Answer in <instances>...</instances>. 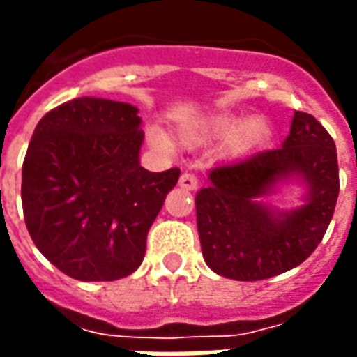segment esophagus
Segmentation results:
<instances>
[{
  "label": "esophagus",
  "mask_w": 357,
  "mask_h": 357,
  "mask_svg": "<svg viewBox=\"0 0 357 357\" xmlns=\"http://www.w3.org/2000/svg\"><path fill=\"white\" fill-rule=\"evenodd\" d=\"M199 178L195 176V174H189V172H185V174H181V178H179V185L183 187V189H187V191H195V189H199Z\"/></svg>",
  "instance_id": "esophagus-1"
}]
</instances>
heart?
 <instances>
[{
    "instance_id": "obj_1",
    "label": "heart",
    "mask_w": 357,
    "mask_h": 357,
    "mask_svg": "<svg viewBox=\"0 0 357 357\" xmlns=\"http://www.w3.org/2000/svg\"><path fill=\"white\" fill-rule=\"evenodd\" d=\"M240 121L231 115H215V117H208L199 121L197 125L191 126L185 132V138L191 142H208V139H221L229 138L232 134H236L232 138V147L238 151H245L252 149L255 145H261L268 138L271 128L266 125V121L263 119H252L250 123H245L241 130ZM157 144H165V139L157 138Z\"/></svg>"
}]
</instances>
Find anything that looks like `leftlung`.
I'll return each mask as SVG.
<instances>
[{"mask_svg": "<svg viewBox=\"0 0 357 357\" xmlns=\"http://www.w3.org/2000/svg\"><path fill=\"white\" fill-rule=\"evenodd\" d=\"M299 173L309 200L291 214L274 216L257 202L280 178ZM337 149L329 132L308 113L295 112L284 145L221 165L195 197L206 263L225 278L255 282L308 259L324 238L339 197Z\"/></svg>", "mask_w": 357, "mask_h": 357, "instance_id": "8db88e82", "label": "left lung"}]
</instances>
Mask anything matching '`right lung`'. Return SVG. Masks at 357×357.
Here are the masks:
<instances>
[{"mask_svg":"<svg viewBox=\"0 0 357 357\" xmlns=\"http://www.w3.org/2000/svg\"><path fill=\"white\" fill-rule=\"evenodd\" d=\"M138 109L75 98L36 126L22 165V210L33 244L58 271L112 282L144 261L147 232L179 168L139 166Z\"/></svg>","mask_w":357,"mask_h":357,"instance_id":"1","label":"right lung"}]
</instances>
